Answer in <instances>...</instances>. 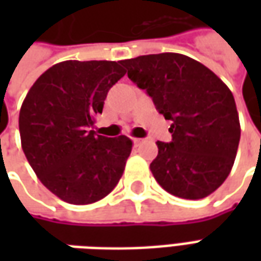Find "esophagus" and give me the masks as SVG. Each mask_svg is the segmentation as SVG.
<instances>
[{
    "label": "esophagus",
    "instance_id": "1",
    "mask_svg": "<svg viewBox=\"0 0 261 261\" xmlns=\"http://www.w3.org/2000/svg\"><path fill=\"white\" fill-rule=\"evenodd\" d=\"M133 142H134V145H141L142 142H144V140H142V138H134Z\"/></svg>",
    "mask_w": 261,
    "mask_h": 261
}]
</instances>
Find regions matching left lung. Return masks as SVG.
<instances>
[{
    "label": "left lung",
    "mask_w": 261,
    "mask_h": 261,
    "mask_svg": "<svg viewBox=\"0 0 261 261\" xmlns=\"http://www.w3.org/2000/svg\"><path fill=\"white\" fill-rule=\"evenodd\" d=\"M121 64L172 121V141L156 142L158 155L149 165L153 177L180 198L210 196L229 175L241 140L229 88L205 65L179 53L140 56Z\"/></svg>",
    "instance_id": "obj_1"
}]
</instances>
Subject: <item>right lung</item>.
Listing matches in <instances>:
<instances>
[{
	"label": "right lung",
	"instance_id": "right-lung-1",
	"mask_svg": "<svg viewBox=\"0 0 261 261\" xmlns=\"http://www.w3.org/2000/svg\"><path fill=\"white\" fill-rule=\"evenodd\" d=\"M124 74L121 61H63L37 78L22 103V149L40 181L63 201H99L124 172L130 138L91 130L109 89Z\"/></svg>",
	"mask_w": 261,
	"mask_h": 261
}]
</instances>
